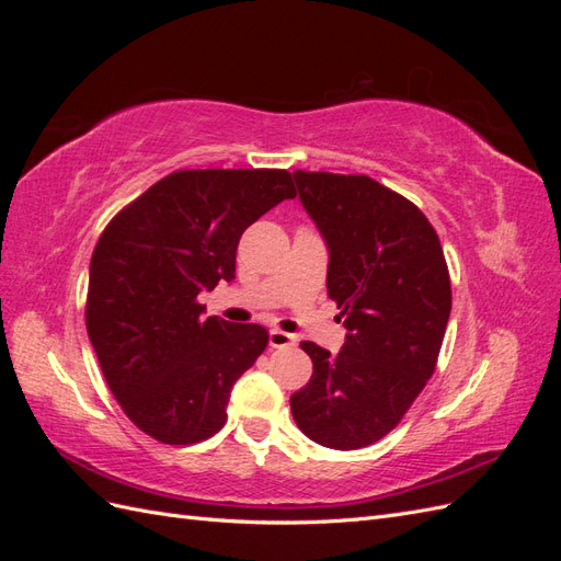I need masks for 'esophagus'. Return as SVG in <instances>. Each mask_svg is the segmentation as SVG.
Listing matches in <instances>:
<instances>
[{"instance_id":"34e87169","label":"esophagus","mask_w":561,"mask_h":561,"mask_svg":"<svg viewBox=\"0 0 561 561\" xmlns=\"http://www.w3.org/2000/svg\"><path fill=\"white\" fill-rule=\"evenodd\" d=\"M295 344H297V339L293 334H287L283 330H268V346L271 348H287Z\"/></svg>"}]
</instances>
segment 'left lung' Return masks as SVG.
<instances>
[{
    "instance_id": "1",
    "label": "left lung",
    "mask_w": 561,
    "mask_h": 561,
    "mask_svg": "<svg viewBox=\"0 0 561 561\" xmlns=\"http://www.w3.org/2000/svg\"><path fill=\"white\" fill-rule=\"evenodd\" d=\"M304 210L330 252L328 295L346 342L313 363L290 398L299 431L330 449H360L393 431L435 371L451 311L449 271L412 201L367 175L295 171Z\"/></svg>"
}]
</instances>
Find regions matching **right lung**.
Instances as JSON below:
<instances>
[{
	"instance_id": "add662e5",
	"label": "right lung",
	"mask_w": 561,
	"mask_h": 561,
	"mask_svg": "<svg viewBox=\"0 0 561 561\" xmlns=\"http://www.w3.org/2000/svg\"><path fill=\"white\" fill-rule=\"evenodd\" d=\"M285 198H295L287 171H178L100 236L87 330L116 402L159 443L222 428L233 383L266 348L262 325L203 318L198 295L236 278L241 233Z\"/></svg>"
}]
</instances>
